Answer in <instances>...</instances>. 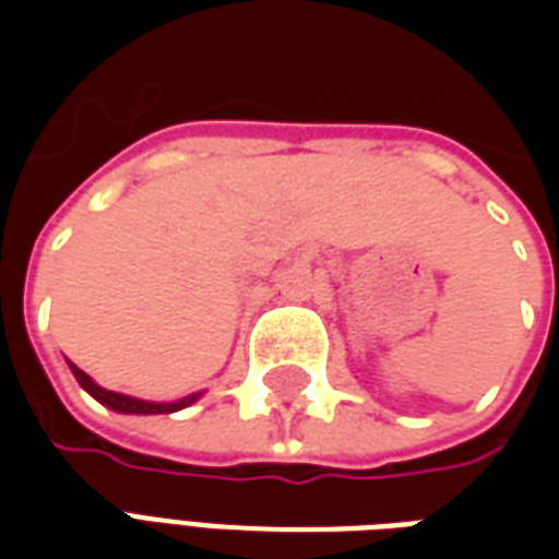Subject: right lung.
<instances>
[{"label":"right lung","mask_w":559,"mask_h":559,"mask_svg":"<svg viewBox=\"0 0 559 559\" xmlns=\"http://www.w3.org/2000/svg\"><path fill=\"white\" fill-rule=\"evenodd\" d=\"M71 374L78 377V383L86 389V392H90L92 399L102 401L104 407H110V411H116V413H143V416H148V413H176V411H182V407H188V404H194V401L200 399V392H197V395H188V399H182V401L155 404V401L131 399V395H122V392H110V389L98 386V383H95V380H92L86 371H80L78 365H71Z\"/></svg>","instance_id":"1"}]
</instances>
